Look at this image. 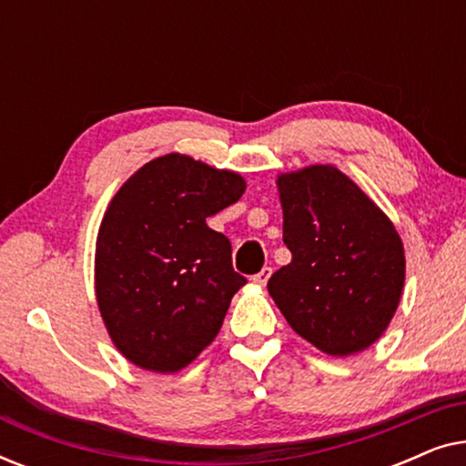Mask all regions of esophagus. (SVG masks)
I'll list each match as a JSON object with an SVG mask.
<instances>
[{"mask_svg": "<svg viewBox=\"0 0 466 466\" xmlns=\"http://www.w3.org/2000/svg\"><path fill=\"white\" fill-rule=\"evenodd\" d=\"M269 278H271V267H263V269H260L257 276L252 278V282L257 286H265L267 279H269Z\"/></svg>", "mask_w": 466, "mask_h": 466, "instance_id": "1", "label": "esophagus"}]
</instances>
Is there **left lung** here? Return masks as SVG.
I'll use <instances>...</instances> for the list:
<instances>
[{
    "mask_svg": "<svg viewBox=\"0 0 466 466\" xmlns=\"http://www.w3.org/2000/svg\"><path fill=\"white\" fill-rule=\"evenodd\" d=\"M292 254L267 290L297 335L329 356L359 354L384 335L405 286L392 220L335 165L278 174Z\"/></svg>",
    "mask_w": 466,
    "mask_h": 466,
    "instance_id": "obj_1",
    "label": "left lung"
}]
</instances>
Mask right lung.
Wrapping results in <instances>:
<instances>
[{"label":"right lung","instance_id":"obj_1","mask_svg":"<svg viewBox=\"0 0 466 466\" xmlns=\"http://www.w3.org/2000/svg\"><path fill=\"white\" fill-rule=\"evenodd\" d=\"M246 193L238 171L169 152L116 190L95 241V299L114 348L152 373H177L216 339L246 278L206 218Z\"/></svg>","mask_w":466,"mask_h":466}]
</instances>
